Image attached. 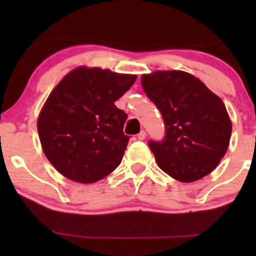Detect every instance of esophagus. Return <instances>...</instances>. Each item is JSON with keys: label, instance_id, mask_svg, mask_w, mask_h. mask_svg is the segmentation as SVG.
<instances>
[{"label": "esophagus", "instance_id": "1", "mask_svg": "<svg viewBox=\"0 0 256 256\" xmlns=\"http://www.w3.org/2000/svg\"><path fill=\"white\" fill-rule=\"evenodd\" d=\"M138 138L141 140V141H142V140H144V138H146V132H144V130L140 132L138 135Z\"/></svg>", "mask_w": 256, "mask_h": 256}]
</instances>
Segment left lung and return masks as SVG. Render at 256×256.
Instances as JSON below:
<instances>
[{"mask_svg": "<svg viewBox=\"0 0 256 256\" xmlns=\"http://www.w3.org/2000/svg\"><path fill=\"white\" fill-rule=\"evenodd\" d=\"M142 87L166 127L163 140L148 142L160 169L183 183L212 172L225 156L232 132L222 100L183 71L144 74Z\"/></svg>", "mask_w": 256, "mask_h": 256, "instance_id": "obj_1", "label": "left lung"}]
</instances>
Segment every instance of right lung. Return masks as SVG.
I'll list each match as a JSON object with an SVG mask.
<instances>
[{
    "mask_svg": "<svg viewBox=\"0 0 256 256\" xmlns=\"http://www.w3.org/2000/svg\"><path fill=\"white\" fill-rule=\"evenodd\" d=\"M136 76L78 68L54 87L38 118L42 148L68 180L94 183L120 166L129 136L127 114L114 102Z\"/></svg>",
    "mask_w": 256,
    "mask_h": 256,
    "instance_id": "1",
    "label": "right lung"
}]
</instances>
